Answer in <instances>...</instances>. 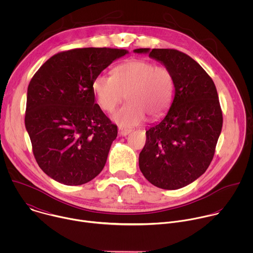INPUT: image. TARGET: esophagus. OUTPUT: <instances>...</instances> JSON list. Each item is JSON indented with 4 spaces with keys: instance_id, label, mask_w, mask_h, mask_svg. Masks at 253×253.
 Instances as JSON below:
<instances>
[{
    "instance_id": "esophagus-1",
    "label": "esophagus",
    "mask_w": 253,
    "mask_h": 253,
    "mask_svg": "<svg viewBox=\"0 0 253 253\" xmlns=\"http://www.w3.org/2000/svg\"><path fill=\"white\" fill-rule=\"evenodd\" d=\"M132 130L131 129H128V128H124V127H119L118 128V134L120 136H126L128 135L129 133H131Z\"/></svg>"
}]
</instances>
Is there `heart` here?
I'll return each mask as SVG.
<instances>
[{
    "instance_id": "obj_1",
    "label": "heart",
    "mask_w": 253,
    "mask_h": 253,
    "mask_svg": "<svg viewBox=\"0 0 253 253\" xmlns=\"http://www.w3.org/2000/svg\"><path fill=\"white\" fill-rule=\"evenodd\" d=\"M174 87L169 68L143 59L127 60L114 68L113 76L99 74L92 83L98 105L108 113L126 96L128 102L112 116L122 127L138 125L146 116L151 120L162 117L172 103Z\"/></svg>"
}]
</instances>
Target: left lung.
Masks as SVG:
<instances>
[{"label":"left lung","mask_w":253,"mask_h":253,"mask_svg":"<svg viewBox=\"0 0 253 253\" xmlns=\"http://www.w3.org/2000/svg\"><path fill=\"white\" fill-rule=\"evenodd\" d=\"M172 72L174 99L166 116L146 131L139 168L162 189L182 188L210 165L222 129V111L214 82L188 55L174 49H135Z\"/></svg>","instance_id":"obj_1"}]
</instances>
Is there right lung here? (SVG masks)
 I'll return each mask as SVG.
<instances>
[{
  "mask_svg": "<svg viewBox=\"0 0 253 253\" xmlns=\"http://www.w3.org/2000/svg\"><path fill=\"white\" fill-rule=\"evenodd\" d=\"M125 49L82 48L58 53L32 78L25 126L40 168L57 182L82 185L104 168L117 126L92 91L94 78Z\"/></svg>",
  "mask_w": 253,
  "mask_h": 253,
  "instance_id": "right-lung-1",
  "label": "right lung"
}]
</instances>
